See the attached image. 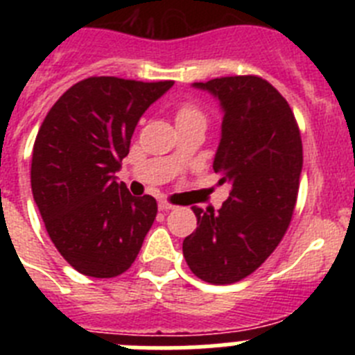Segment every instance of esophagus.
Returning a JSON list of instances; mask_svg holds the SVG:
<instances>
[{
  "instance_id": "34e87169",
  "label": "esophagus",
  "mask_w": 355,
  "mask_h": 355,
  "mask_svg": "<svg viewBox=\"0 0 355 355\" xmlns=\"http://www.w3.org/2000/svg\"><path fill=\"white\" fill-rule=\"evenodd\" d=\"M158 209H159V211H171V209H174V206L168 205L167 200H159Z\"/></svg>"
}]
</instances>
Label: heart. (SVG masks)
<instances>
[{
    "mask_svg": "<svg viewBox=\"0 0 355 355\" xmlns=\"http://www.w3.org/2000/svg\"><path fill=\"white\" fill-rule=\"evenodd\" d=\"M192 115H200L196 108L192 106H183V108L178 112V119H184V117H192Z\"/></svg>",
    "mask_w": 355,
    "mask_h": 355,
    "instance_id": "b5f03b06",
    "label": "heart"
}]
</instances>
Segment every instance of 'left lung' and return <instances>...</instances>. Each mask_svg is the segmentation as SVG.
Listing matches in <instances>:
<instances>
[{
    "label": "left lung",
    "instance_id": "8db88e82",
    "mask_svg": "<svg viewBox=\"0 0 355 355\" xmlns=\"http://www.w3.org/2000/svg\"><path fill=\"white\" fill-rule=\"evenodd\" d=\"M222 110L213 171L231 184L220 209L193 208L196 233L184 238L190 270L211 284L241 281L261 266L283 240L293 215L302 172V140L293 112L258 76L193 83Z\"/></svg>",
    "mask_w": 355,
    "mask_h": 355
}]
</instances>
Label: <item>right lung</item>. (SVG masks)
<instances>
[{"mask_svg": "<svg viewBox=\"0 0 355 355\" xmlns=\"http://www.w3.org/2000/svg\"><path fill=\"white\" fill-rule=\"evenodd\" d=\"M174 81L87 78L53 105L37 133L31 192L49 238L89 277L121 275L156 218L155 197H135L115 172L140 117Z\"/></svg>", "mask_w": 355, "mask_h": 355, "instance_id": "add662e5", "label": "right lung"}]
</instances>
